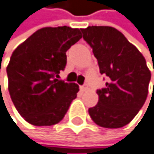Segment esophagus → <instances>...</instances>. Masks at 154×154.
Listing matches in <instances>:
<instances>
[{"mask_svg":"<svg viewBox=\"0 0 154 154\" xmlns=\"http://www.w3.org/2000/svg\"><path fill=\"white\" fill-rule=\"evenodd\" d=\"M88 89V85H87V83H85V85H80V90L82 91H86Z\"/></svg>","mask_w":154,"mask_h":154,"instance_id":"1","label":"esophagus"}]
</instances>
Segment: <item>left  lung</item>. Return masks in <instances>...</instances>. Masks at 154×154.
I'll return each mask as SVG.
<instances>
[{
    "label": "left lung",
    "instance_id": "obj_1",
    "mask_svg": "<svg viewBox=\"0 0 154 154\" xmlns=\"http://www.w3.org/2000/svg\"><path fill=\"white\" fill-rule=\"evenodd\" d=\"M82 32L92 48L100 74L108 76L106 86L97 89L98 103L88 113L103 128L124 127L135 118L147 97L151 75L146 59L114 27L88 26Z\"/></svg>",
    "mask_w": 154,
    "mask_h": 154
}]
</instances>
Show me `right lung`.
<instances>
[{
    "instance_id": "1",
    "label": "right lung",
    "mask_w": 154,
    "mask_h": 154,
    "mask_svg": "<svg viewBox=\"0 0 154 154\" xmlns=\"http://www.w3.org/2000/svg\"><path fill=\"white\" fill-rule=\"evenodd\" d=\"M82 38L69 26L37 30L12 53L7 68L8 91L22 118L34 126H52L64 118L79 85L57 79L67 52Z\"/></svg>"
}]
</instances>
